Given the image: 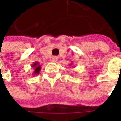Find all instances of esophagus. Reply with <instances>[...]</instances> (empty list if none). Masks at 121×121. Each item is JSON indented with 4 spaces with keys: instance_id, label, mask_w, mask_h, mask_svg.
I'll return each mask as SVG.
<instances>
[{
    "instance_id": "34e87169",
    "label": "esophagus",
    "mask_w": 121,
    "mask_h": 121,
    "mask_svg": "<svg viewBox=\"0 0 121 121\" xmlns=\"http://www.w3.org/2000/svg\"><path fill=\"white\" fill-rule=\"evenodd\" d=\"M57 60H58L57 56H53V57L52 58V62H56Z\"/></svg>"
}]
</instances>
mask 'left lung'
Returning <instances> with one entry per match:
<instances>
[{
    "mask_svg": "<svg viewBox=\"0 0 121 121\" xmlns=\"http://www.w3.org/2000/svg\"><path fill=\"white\" fill-rule=\"evenodd\" d=\"M71 65H72V64H70V65H69V66H71Z\"/></svg>",
    "mask_w": 121,
    "mask_h": 121,
    "instance_id": "left-lung-1",
    "label": "left lung"
}]
</instances>
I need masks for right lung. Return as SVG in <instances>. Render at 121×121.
Wrapping results in <instances>:
<instances>
[{
  "label": "right lung",
  "instance_id": "1",
  "mask_svg": "<svg viewBox=\"0 0 121 121\" xmlns=\"http://www.w3.org/2000/svg\"><path fill=\"white\" fill-rule=\"evenodd\" d=\"M31 67L33 68L34 71H33V75H37L40 73V70H41V65L38 62H35L31 65Z\"/></svg>",
  "mask_w": 121,
  "mask_h": 121
}]
</instances>
